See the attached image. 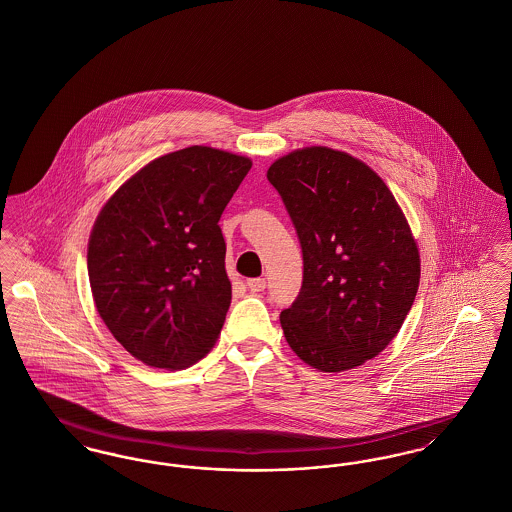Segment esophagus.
I'll list each match as a JSON object with an SVG mask.
<instances>
[{
    "label": "esophagus",
    "mask_w": 512,
    "mask_h": 512,
    "mask_svg": "<svg viewBox=\"0 0 512 512\" xmlns=\"http://www.w3.org/2000/svg\"><path fill=\"white\" fill-rule=\"evenodd\" d=\"M247 288L253 293L263 292L267 288V280L265 278H251V280H247Z\"/></svg>",
    "instance_id": "esophagus-1"
}]
</instances>
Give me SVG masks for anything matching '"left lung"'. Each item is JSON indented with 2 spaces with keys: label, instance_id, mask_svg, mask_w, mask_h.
<instances>
[{
  "label": "left lung",
  "instance_id": "left-lung-1",
  "mask_svg": "<svg viewBox=\"0 0 512 512\" xmlns=\"http://www.w3.org/2000/svg\"><path fill=\"white\" fill-rule=\"evenodd\" d=\"M301 253L303 284L280 313L295 355L322 372L361 366L388 347L413 307L420 257L384 180L330 147L270 165Z\"/></svg>",
  "mask_w": 512,
  "mask_h": 512
}]
</instances>
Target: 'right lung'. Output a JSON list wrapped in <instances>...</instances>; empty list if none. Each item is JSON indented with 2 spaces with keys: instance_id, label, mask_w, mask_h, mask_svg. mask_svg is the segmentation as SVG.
Wrapping results in <instances>:
<instances>
[{
  "instance_id": "1",
  "label": "right lung",
  "mask_w": 512,
  "mask_h": 512,
  "mask_svg": "<svg viewBox=\"0 0 512 512\" xmlns=\"http://www.w3.org/2000/svg\"><path fill=\"white\" fill-rule=\"evenodd\" d=\"M251 159L192 146L151 161L105 203L88 244L99 317L138 361L178 370L219 338L232 299L219 220Z\"/></svg>"
}]
</instances>
